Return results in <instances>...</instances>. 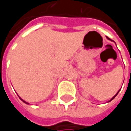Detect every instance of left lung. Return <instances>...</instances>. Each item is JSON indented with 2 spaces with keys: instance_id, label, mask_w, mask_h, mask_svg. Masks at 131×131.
I'll return each instance as SVG.
<instances>
[{
  "instance_id": "left-lung-1",
  "label": "left lung",
  "mask_w": 131,
  "mask_h": 131,
  "mask_svg": "<svg viewBox=\"0 0 131 131\" xmlns=\"http://www.w3.org/2000/svg\"><path fill=\"white\" fill-rule=\"evenodd\" d=\"M107 38H108V39L111 40V39H109V38H108V37H107ZM118 93H117V94H116V95H115V96H114V97H112V99H111V100H110V101H112V99H115V97H116V96H117V95H118ZM110 101H109V102H110Z\"/></svg>"
}]
</instances>
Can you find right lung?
I'll use <instances>...</instances> for the list:
<instances>
[{
  "instance_id": "add662e5",
  "label": "right lung",
  "mask_w": 131,
  "mask_h": 131,
  "mask_svg": "<svg viewBox=\"0 0 131 131\" xmlns=\"http://www.w3.org/2000/svg\"><path fill=\"white\" fill-rule=\"evenodd\" d=\"M22 100H23V99H22ZM23 102H25V103H26V104H29V103H27V102H25V101H23Z\"/></svg>"
}]
</instances>
